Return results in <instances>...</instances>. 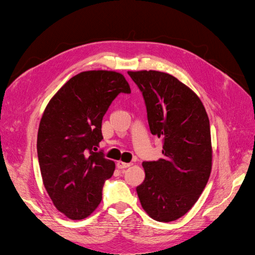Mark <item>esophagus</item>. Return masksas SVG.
I'll return each mask as SVG.
<instances>
[{"instance_id":"1","label":"esophagus","mask_w":255,"mask_h":255,"mask_svg":"<svg viewBox=\"0 0 255 255\" xmlns=\"http://www.w3.org/2000/svg\"><path fill=\"white\" fill-rule=\"evenodd\" d=\"M132 163H126V162H123V161H118L117 162V167L119 169H124V168H127L129 166H131Z\"/></svg>"}]
</instances>
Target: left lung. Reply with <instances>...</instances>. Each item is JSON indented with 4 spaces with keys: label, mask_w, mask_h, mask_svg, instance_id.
I'll return each mask as SVG.
<instances>
[{
    "label": "left lung",
    "mask_w": 255,
    "mask_h": 255,
    "mask_svg": "<svg viewBox=\"0 0 255 255\" xmlns=\"http://www.w3.org/2000/svg\"><path fill=\"white\" fill-rule=\"evenodd\" d=\"M142 93L152 135L162 138V158L143 161L136 188L142 208L158 222L184 216L211 173L210 122L198 96L176 78L156 70L128 71Z\"/></svg>",
    "instance_id": "left-lung-1"
}]
</instances>
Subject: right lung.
I'll return each instance as SVG.
<instances>
[{
  "label": "right lung",
  "mask_w": 255,
  "mask_h": 255,
  "mask_svg": "<svg viewBox=\"0 0 255 255\" xmlns=\"http://www.w3.org/2000/svg\"><path fill=\"white\" fill-rule=\"evenodd\" d=\"M130 94L123 75L90 70L71 78L50 100L37 135L44 187L58 211L71 220L91 215L102 201L114 161L95 152L103 117L119 94Z\"/></svg>",
  "instance_id": "add662e5"
}]
</instances>
